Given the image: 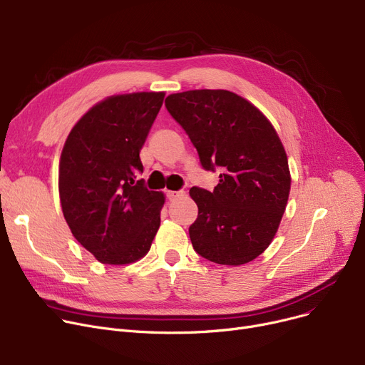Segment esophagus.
Segmentation results:
<instances>
[{"instance_id":"obj_1","label":"esophagus","mask_w":365,"mask_h":365,"mask_svg":"<svg viewBox=\"0 0 365 365\" xmlns=\"http://www.w3.org/2000/svg\"><path fill=\"white\" fill-rule=\"evenodd\" d=\"M167 197H168L170 201H175V200L183 198V197H185V190H168Z\"/></svg>"}]
</instances>
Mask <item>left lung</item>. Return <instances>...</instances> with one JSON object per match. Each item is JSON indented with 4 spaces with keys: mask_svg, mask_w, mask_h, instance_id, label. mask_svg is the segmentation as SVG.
Segmentation results:
<instances>
[{
    "mask_svg": "<svg viewBox=\"0 0 365 365\" xmlns=\"http://www.w3.org/2000/svg\"><path fill=\"white\" fill-rule=\"evenodd\" d=\"M171 113L198 150L205 170L222 167L213 192L192 187L198 217L189 227L195 252L210 262L240 266L271 245L292 175L272 123L229 90H189L167 96Z\"/></svg>",
    "mask_w": 365,
    "mask_h": 365,
    "instance_id": "obj_1",
    "label": "left lung"
}]
</instances>
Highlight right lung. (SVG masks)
Segmentation results:
<instances>
[{"instance_id": "add662e5", "label": "right lung", "mask_w": 365, "mask_h": 365, "mask_svg": "<svg viewBox=\"0 0 365 365\" xmlns=\"http://www.w3.org/2000/svg\"><path fill=\"white\" fill-rule=\"evenodd\" d=\"M164 91L113 94L91 106L69 131L59 163V197L72 235L106 264L148 255L165 195L148 190L140 149Z\"/></svg>"}]
</instances>
